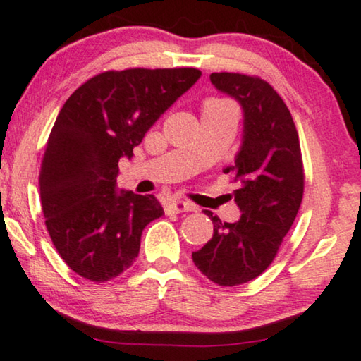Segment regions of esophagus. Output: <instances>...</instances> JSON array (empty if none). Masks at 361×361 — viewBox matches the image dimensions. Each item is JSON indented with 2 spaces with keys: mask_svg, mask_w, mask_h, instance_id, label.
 I'll use <instances>...</instances> for the list:
<instances>
[{
  "mask_svg": "<svg viewBox=\"0 0 361 361\" xmlns=\"http://www.w3.org/2000/svg\"><path fill=\"white\" fill-rule=\"evenodd\" d=\"M195 211V206L186 201H173L166 206V214H180V212Z\"/></svg>",
  "mask_w": 361,
  "mask_h": 361,
  "instance_id": "esophagus-1",
  "label": "esophagus"
}]
</instances>
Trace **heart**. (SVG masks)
I'll use <instances>...</instances> for the list:
<instances>
[{
  "instance_id": "obj_1",
  "label": "heart",
  "mask_w": 361,
  "mask_h": 361,
  "mask_svg": "<svg viewBox=\"0 0 361 361\" xmlns=\"http://www.w3.org/2000/svg\"><path fill=\"white\" fill-rule=\"evenodd\" d=\"M226 101H221V99H209L204 103V108H209V106H219V104H224Z\"/></svg>"
}]
</instances>
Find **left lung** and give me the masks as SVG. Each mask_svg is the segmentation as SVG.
<instances>
[{
	"instance_id": "left-lung-1",
	"label": "left lung",
	"mask_w": 361,
	"mask_h": 361,
	"mask_svg": "<svg viewBox=\"0 0 361 361\" xmlns=\"http://www.w3.org/2000/svg\"><path fill=\"white\" fill-rule=\"evenodd\" d=\"M209 78L243 109L240 150L224 169L238 183L233 201L242 216L231 224L206 211L214 233L192 252V262L212 283L237 286L270 267L296 219L304 192L301 145L291 113L265 80L229 72Z\"/></svg>"
}]
</instances>
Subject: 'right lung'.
<instances>
[{
    "label": "right lung",
    "instance_id": "right-lung-1",
    "mask_svg": "<svg viewBox=\"0 0 361 361\" xmlns=\"http://www.w3.org/2000/svg\"><path fill=\"white\" fill-rule=\"evenodd\" d=\"M201 77L197 68H129L90 78L65 101L40 166L49 235L59 255L90 281L119 276L135 262L145 226L164 214L154 195L116 190L155 121Z\"/></svg>",
    "mask_w": 361,
    "mask_h": 361
}]
</instances>
